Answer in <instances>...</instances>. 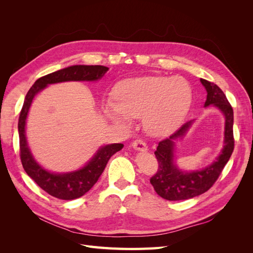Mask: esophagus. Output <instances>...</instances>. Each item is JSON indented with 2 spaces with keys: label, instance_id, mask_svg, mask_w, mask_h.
Returning a JSON list of instances; mask_svg holds the SVG:
<instances>
[{
  "label": "esophagus",
  "instance_id": "obj_1",
  "mask_svg": "<svg viewBox=\"0 0 253 253\" xmlns=\"http://www.w3.org/2000/svg\"><path fill=\"white\" fill-rule=\"evenodd\" d=\"M132 147L137 150V151H147L148 150V147L147 144H145V142L141 139H136L132 142Z\"/></svg>",
  "mask_w": 253,
  "mask_h": 253
}]
</instances>
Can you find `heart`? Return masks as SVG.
<instances>
[{"label": "heart", "mask_w": 253, "mask_h": 253, "mask_svg": "<svg viewBox=\"0 0 253 253\" xmlns=\"http://www.w3.org/2000/svg\"><path fill=\"white\" fill-rule=\"evenodd\" d=\"M191 102L192 90L185 79L143 76L120 81L103 110L113 121L124 125L142 116L150 134L165 136L181 125Z\"/></svg>", "instance_id": "b5f03b06"}]
</instances>
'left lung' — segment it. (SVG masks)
I'll use <instances>...</instances> for the list:
<instances>
[{
	"mask_svg": "<svg viewBox=\"0 0 253 253\" xmlns=\"http://www.w3.org/2000/svg\"><path fill=\"white\" fill-rule=\"evenodd\" d=\"M207 90L205 106L214 105L225 115V145L214 163L200 171L183 172L174 165L175 140L186 134L192 121L179 127L169 138L159 141L155 151L158 162L156 174L150 182L156 193L168 201H183L207 192L215 182L230 158L234 149L233 110L224 91L213 82L201 79Z\"/></svg>",
	"mask_w": 253,
	"mask_h": 253,
	"instance_id": "left-lung-1",
	"label": "left lung"
}]
</instances>
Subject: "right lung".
Returning <instances> with one entry per match:
<instances>
[{"mask_svg":"<svg viewBox=\"0 0 253 253\" xmlns=\"http://www.w3.org/2000/svg\"><path fill=\"white\" fill-rule=\"evenodd\" d=\"M108 71L109 67L102 65H73L43 76L35 82L26 94L18 124L21 163L25 172L36 181L38 186L59 200L71 201L85 194L100 177L109 159L115 153L124 148V144L113 143L104 145L98 150L96 155L89 160L86 166L78 171L64 174L50 173L36 162L27 145L25 124L30 104L34 97L48 84L64 81H95L103 77Z\"/></svg>","mask_w":253,"mask_h":253,"instance_id":"obj_1","label":"right lung"}]
</instances>
